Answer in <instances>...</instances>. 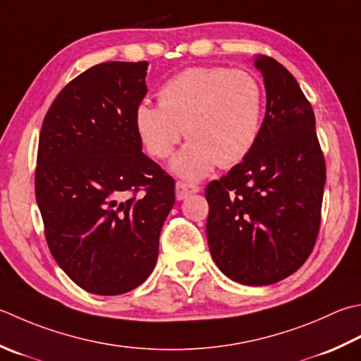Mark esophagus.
Wrapping results in <instances>:
<instances>
[{"instance_id": "esophagus-1", "label": "esophagus", "mask_w": 361, "mask_h": 361, "mask_svg": "<svg viewBox=\"0 0 361 361\" xmlns=\"http://www.w3.org/2000/svg\"><path fill=\"white\" fill-rule=\"evenodd\" d=\"M200 190V188L197 185H192V183H186V181H176L175 185V194L178 200H185L188 195L190 194H197Z\"/></svg>"}]
</instances>
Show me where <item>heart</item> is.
I'll return each mask as SVG.
<instances>
[{
    "label": "heart",
    "mask_w": 361,
    "mask_h": 361,
    "mask_svg": "<svg viewBox=\"0 0 361 361\" xmlns=\"http://www.w3.org/2000/svg\"><path fill=\"white\" fill-rule=\"evenodd\" d=\"M158 98L159 104L144 100L136 106L134 126L158 159L171 157L186 134L190 140L172 162L185 178H202L217 164H238L259 137L264 89L247 70L190 67L162 82Z\"/></svg>",
    "instance_id": "1"
}]
</instances>
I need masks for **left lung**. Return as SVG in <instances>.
<instances>
[{
    "label": "left lung",
    "mask_w": 361,
    "mask_h": 361,
    "mask_svg": "<svg viewBox=\"0 0 361 361\" xmlns=\"http://www.w3.org/2000/svg\"><path fill=\"white\" fill-rule=\"evenodd\" d=\"M255 67L266 86V116L253 150L204 189L211 257L228 279L266 286L294 274L321 225L326 161L312 104L295 78L269 56Z\"/></svg>",
    "instance_id": "left-lung-1"
}]
</instances>
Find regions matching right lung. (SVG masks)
<instances>
[{
    "label": "right lung",
    "mask_w": 361,
    "mask_h": 361,
    "mask_svg": "<svg viewBox=\"0 0 361 361\" xmlns=\"http://www.w3.org/2000/svg\"><path fill=\"white\" fill-rule=\"evenodd\" d=\"M148 62H103L78 75L44 118L35 199L56 263L87 293L142 285L158 259L175 181L142 153L134 109Z\"/></svg>",
    "instance_id": "1"
}]
</instances>
